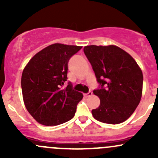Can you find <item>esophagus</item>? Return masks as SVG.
Segmentation results:
<instances>
[{
  "label": "esophagus",
  "mask_w": 158,
  "mask_h": 158,
  "mask_svg": "<svg viewBox=\"0 0 158 158\" xmlns=\"http://www.w3.org/2000/svg\"><path fill=\"white\" fill-rule=\"evenodd\" d=\"M92 95V92L89 91L88 93L84 94V96H85V97H89V96H91V95Z\"/></svg>",
  "instance_id": "1"
}]
</instances>
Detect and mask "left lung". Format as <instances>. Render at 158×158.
Wrapping results in <instances>:
<instances>
[{
	"mask_svg": "<svg viewBox=\"0 0 158 158\" xmlns=\"http://www.w3.org/2000/svg\"><path fill=\"white\" fill-rule=\"evenodd\" d=\"M83 51L99 84L93 93L100 98V105L92 110V115L103 123L125 122L141 101V69L131 56L116 46H87Z\"/></svg>",
	"mask_w": 158,
	"mask_h": 158,
	"instance_id": "left-lung-1",
	"label": "left lung"
}]
</instances>
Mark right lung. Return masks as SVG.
Returning <instances> with one entry per match:
<instances>
[{
	"label": "right lung",
	"instance_id": "1",
	"mask_svg": "<svg viewBox=\"0 0 158 158\" xmlns=\"http://www.w3.org/2000/svg\"><path fill=\"white\" fill-rule=\"evenodd\" d=\"M82 49L78 46L54 44L36 54L22 73L21 88L25 106L33 118L47 126L73 118L82 94L67 81L68 62Z\"/></svg>",
	"mask_w": 158,
	"mask_h": 158
}]
</instances>
